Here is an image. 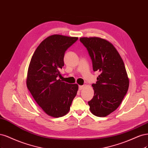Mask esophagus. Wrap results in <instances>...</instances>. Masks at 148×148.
I'll list each match as a JSON object with an SVG mask.
<instances>
[{
	"instance_id": "obj_1",
	"label": "esophagus",
	"mask_w": 148,
	"mask_h": 148,
	"mask_svg": "<svg viewBox=\"0 0 148 148\" xmlns=\"http://www.w3.org/2000/svg\"><path fill=\"white\" fill-rule=\"evenodd\" d=\"M85 88V85H79V90H82Z\"/></svg>"
}]
</instances>
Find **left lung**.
Listing matches in <instances>:
<instances>
[{"label":"left lung","mask_w":148,"mask_h":148,"mask_svg":"<svg viewBox=\"0 0 148 148\" xmlns=\"http://www.w3.org/2000/svg\"><path fill=\"white\" fill-rule=\"evenodd\" d=\"M92 61L93 71L100 74L92 84L93 98L88 102L93 115L106 117L121 104L126 95L128 79L124 63L116 49L109 41L97 37H80Z\"/></svg>","instance_id":"1"}]
</instances>
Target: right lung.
Returning <instances> with one entry per match:
<instances>
[{"label": "right lung", "mask_w": 148, "mask_h": 148, "mask_svg": "<svg viewBox=\"0 0 148 148\" xmlns=\"http://www.w3.org/2000/svg\"><path fill=\"white\" fill-rule=\"evenodd\" d=\"M78 37L54 34L37 47L27 71L26 85L32 96L47 115L60 117L67 114L76 96L77 84L65 83L60 70L64 66V53Z\"/></svg>", "instance_id": "obj_1"}]
</instances>
